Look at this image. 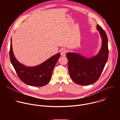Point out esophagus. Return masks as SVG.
<instances>
[{
  "mask_svg": "<svg viewBox=\"0 0 120 120\" xmlns=\"http://www.w3.org/2000/svg\"><path fill=\"white\" fill-rule=\"evenodd\" d=\"M66 53H67V50L64 49H62L61 50L60 54H61V55L62 56H65Z\"/></svg>",
  "mask_w": 120,
  "mask_h": 120,
  "instance_id": "esophagus-1",
  "label": "esophagus"
}]
</instances>
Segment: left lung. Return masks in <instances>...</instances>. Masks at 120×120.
Masks as SVG:
<instances>
[{
  "instance_id": "obj_1",
  "label": "left lung",
  "mask_w": 120,
  "mask_h": 120,
  "mask_svg": "<svg viewBox=\"0 0 120 120\" xmlns=\"http://www.w3.org/2000/svg\"><path fill=\"white\" fill-rule=\"evenodd\" d=\"M102 39V45L99 53L87 58L75 53L66 54L68 68L72 80L82 85H88L95 82L99 78L108 58V38L105 30L97 26Z\"/></svg>"
}]
</instances>
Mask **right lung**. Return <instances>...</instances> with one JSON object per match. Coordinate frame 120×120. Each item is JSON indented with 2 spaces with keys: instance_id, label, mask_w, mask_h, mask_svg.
Returning a JSON list of instances; mask_svg holds the SVG:
<instances>
[{
  "instance_id": "obj_1",
  "label": "right lung",
  "mask_w": 120,
  "mask_h": 120,
  "mask_svg": "<svg viewBox=\"0 0 120 120\" xmlns=\"http://www.w3.org/2000/svg\"><path fill=\"white\" fill-rule=\"evenodd\" d=\"M9 56L11 63L19 78L23 82L30 86L40 87L44 86L50 81L60 54H57L36 66H26L20 64L15 58L11 39Z\"/></svg>"
}]
</instances>
